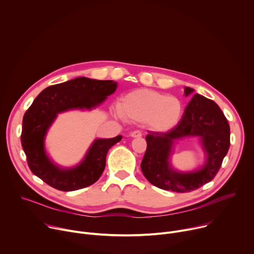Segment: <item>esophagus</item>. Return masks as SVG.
Instances as JSON below:
<instances>
[{
  "mask_svg": "<svg viewBox=\"0 0 254 254\" xmlns=\"http://www.w3.org/2000/svg\"><path fill=\"white\" fill-rule=\"evenodd\" d=\"M129 135L131 137H140L141 136V132L139 130H134V131H131Z\"/></svg>",
  "mask_w": 254,
  "mask_h": 254,
  "instance_id": "esophagus-1",
  "label": "esophagus"
}]
</instances>
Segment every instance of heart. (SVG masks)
<instances>
[{
  "label": "heart",
  "mask_w": 254,
  "mask_h": 254,
  "mask_svg": "<svg viewBox=\"0 0 254 254\" xmlns=\"http://www.w3.org/2000/svg\"><path fill=\"white\" fill-rule=\"evenodd\" d=\"M119 112L126 120L146 123L154 131L167 132L182 118L183 105L175 96L152 89H137L121 99Z\"/></svg>",
  "instance_id": "obj_1"
}]
</instances>
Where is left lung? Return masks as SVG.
<instances>
[{"label":"left lung","mask_w":254,"mask_h":254,"mask_svg":"<svg viewBox=\"0 0 254 254\" xmlns=\"http://www.w3.org/2000/svg\"><path fill=\"white\" fill-rule=\"evenodd\" d=\"M193 91L186 87L185 96ZM186 136L200 137L207 159L199 170L181 173L171 169L168 159L173 141ZM146 140L147 150L140 164L144 177L160 189L186 193L210 182L218 173L230 147V127L218 105L200 94H194L173 129L167 132L151 131Z\"/></svg>","instance_id":"8db88e82"}]
</instances>
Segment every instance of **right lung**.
Returning a JSON list of instances; mask_svg holds the SVG:
<instances>
[{
  "label": "right lung",
  "mask_w": 254,
  "mask_h": 254,
  "mask_svg": "<svg viewBox=\"0 0 254 254\" xmlns=\"http://www.w3.org/2000/svg\"><path fill=\"white\" fill-rule=\"evenodd\" d=\"M118 83L78 77L45 88L36 97L23 118L21 143L31 172L60 191H75L94 184L101 176L108 150L122 139L97 138L83 161L76 167L62 169L48 158L44 138L57 115L69 110H91L113 94Z\"/></svg>",
  "instance_id": "add662e5"
}]
</instances>
